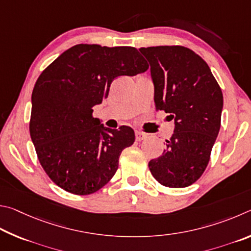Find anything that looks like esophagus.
Returning <instances> with one entry per match:
<instances>
[{"instance_id": "esophagus-1", "label": "esophagus", "mask_w": 251, "mask_h": 251, "mask_svg": "<svg viewBox=\"0 0 251 251\" xmlns=\"http://www.w3.org/2000/svg\"><path fill=\"white\" fill-rule=\"evenodd\" d=\"M147 137V133H143L141 131H135V140H137V141H141V140H144Z\"/></svg>"}]
</instances>
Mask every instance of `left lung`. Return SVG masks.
Segmentation results:
<instances>
[{
  "label": "left lung",
  "mask_w": 251,
  "mask_h": 251,
  "mask_svg": "<svg viewBox=\"0 0 251 251\" xmlns=\"http://www.w3.org/2000/svg\"><path fill=\"white\" fill-rule=\"evenodd\" d=\"M150 64L156 111L174 120L163 154L149 162L162 185L182 188L204 173L221 129L223 92L206 61L190 48H140Z\"/></svg>",
  "instance_id": "1"
}]
</instances>
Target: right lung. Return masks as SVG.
I'll list each match as a JSON object with an SVG mask.
<instances>
[{"instance_id":"right-lung-1","label":"right lung","mask_w":251,"mask_h":251,"mask_svg":"<svg viewBox=\"0 0 251 251\" xmlns=\"http://www.w3.org/2000/svg\"><path fill=\"white\" fill-rule=\"evenodd\" d=\"M149 65L137 48L78 44L44 70L32 94L29 133L38 160L56 185L77 195L104 186L132 146V128L110 129L92 117L119 76H135Z\"/></svg>"}]
</instances>
